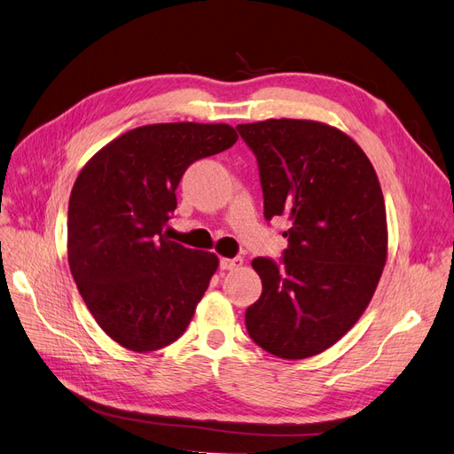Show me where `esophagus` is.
I'll use <instances>...</instances> for the list:
<instances>
[{
  "label": "esophagus",
  "instance_id": "34e87169",
  "mask_svg": "<svg viewBox=\"0 0 454 454\" xmlns=\"http://www.w3.org/2000/svg\"><path fill=\"white\" fill-rule=\"evenodd\" d=\"M242 265V257H222L219 259V269L222 270H235Z\"/></svg>",
  "mask_w": 454,
  "mask_h": 454
}]
</instances>
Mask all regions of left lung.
<instances>
[{"label":"left lung","instance_id":"1","mask_svg":"<svg viewBox=\"0 0 454 454\" xmlns=\"http://www.w3.org/2000/svg\"><path fill=\"white\" fill-rule=\"evenodd\" d=\"M257 159L267 222L282 215V257H255L263 292L246 309L255 345L286 360L320 354L358 322L387 263V210L373 164L324 122L237 127Z\"/></svg>","mask_w":454,"mask_h":454}]
</instances>
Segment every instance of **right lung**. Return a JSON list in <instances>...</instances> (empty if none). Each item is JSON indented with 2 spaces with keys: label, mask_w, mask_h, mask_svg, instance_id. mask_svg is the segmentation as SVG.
Returning a JSON list of instances; mask_svg holds the SVG:
<instances>
[{
  "label": "right lung",
  "mask_w": 454,
  "mask_h": 454,
  "mask_svg": "<svg viewBox=\"0 0 454 454\" xmlns=\"http://www.w3.org/2000/svg\"><path fill=\"white\" fill-rule=\"evenodd\" d=\"M237 140L229 125H147L102 147L79 172L67 206V261L94 320L121 347H168L193 318L217 255L172 242L162 229L184 172Z\"/></svg>",
  "instance_id": "right-lung-1"
}]
</instances>
